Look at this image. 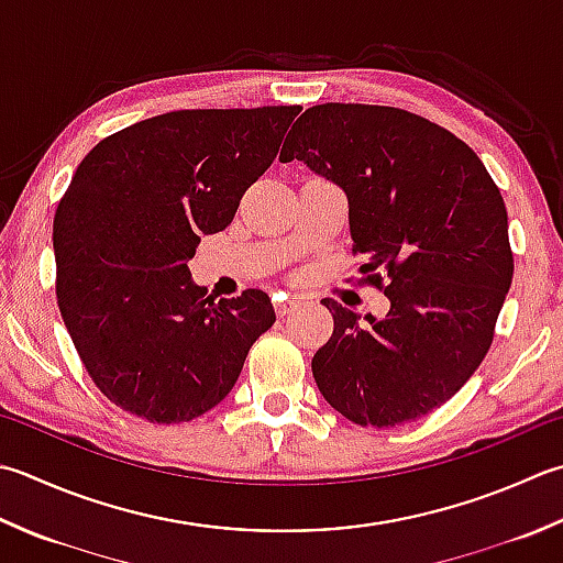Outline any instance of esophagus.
Listing matches in <instances>:
<instances>
[{
    "label": "esophagus",
    "mask_w": 563,
    "mask_h": 563,
    "mask_svg": "<svg viewBox=\"0 0 563 563\" xmlns=\"http://www.w3.org/2000/svg\"><path fill=\"white\" fill-rule=\"evenodd\" d=\"M275 312H278V317H285V314H290L292 310H297V307H300V297H295V295H288V292H280V295H275Z\"/></svg>",
    "instance_id": "obj_1"
}]
</instances>
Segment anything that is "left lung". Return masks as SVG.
I'll return each mask as SVG.
<instances>
[{
    "label": "left lung",
    "instance_id": "8db88e82",
    "mask_svg": "<svg viewBox=\"0 0 563 563\" xmlns=\"http://www.w3.org/2000/svg\"><path fill=\"white\" fill-rule=\"evenodd\" d=\"M280 158L346 192L361 280L390 300L361 322L324 297L334 332L312 358L319 393L361 427L437 410L486 358L512 283L508 209L486 165L424 117L339 102L307 109Z\"/></svg>",
    "mask_w": 563,
    "mask_h": 563
}]
</instances>
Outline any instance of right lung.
Instances as JSON below:
<instances>
[{
    "mask_svg": "<svg viewBox=\"0 0 563 563\" xmlns=\"http://www.w3.org/2000/svg\"><path fill=\"white\" fill-rule=\"evenodd\" d=\"M300 109H180L102 139L77 165L53 219L55 297L92 383L121 410L195 420L273 327L266 292L214 302L187 261L231 224Z\"/></svg>",
    "mask_w": 563,
    "mask_h": 563,
    "instance_id": "right-lung-1",
    "label": "right lung"
}]
</instances>
